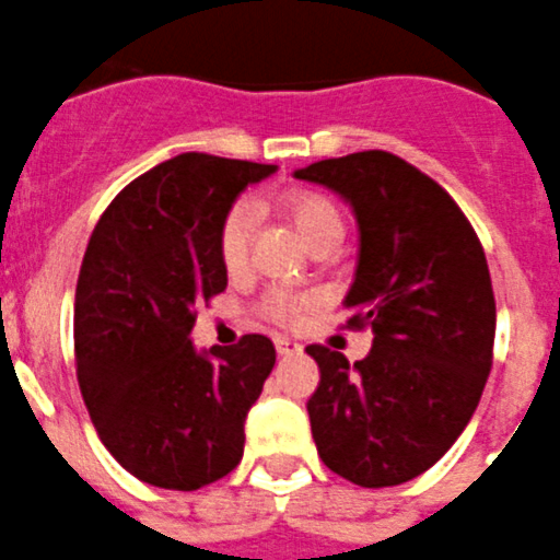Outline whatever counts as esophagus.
<instances>
[{
  "mask_svg": "<svg viewBox=\"0 0 560 560\" xmlns=\"http://www.w3.org/2000/svg\"><path fill=\"white\" fill-rule=\"evenodd\" d=\"M276 351H279V357H299L301 351V342L290 340V337H276Z\"/></svg>",
  "mask_w": 560,
  "mask_h": 560,
  "instance_id": "obj_1",
  "label": "esophagus"
}]
</instances>
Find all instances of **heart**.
<instances>
[{
    "instance_id": "b5f03b06",
    "label": "heart",
    "mask_w": 560,
    "mask_h": 560,
    "mask_svg": "<svg viewBox=\"0 0 560 560\" xmlns=\"http://www.w3.org/2000/svg\"><path fill=\"white\" fill-rule=\"evenodd\" d=\"M281 209H284L287 218L295 223V229L304 234V240L310 243L312 250H320L326 245H340L342 240V214L335 203H331L326 195L317 192H290L281 200ZM256 214L254 206L248 200H240L229 209V214L223 218L218 236L220 259H223L225 270L236 273L248 265L250 254V236H254ZM306 304L304 295H292V292H270L265 299V312H268L273 320H290L301 306Z\"/></svg>"
}]
</instances>
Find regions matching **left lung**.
<instances>
[{
	"mask_svg": "<svg viewBox=\"0 0 560 560\" xmlns=\"http://www.w3.org/2000/svg\"><path fill=\"white\" fill-rule=\"evenodd\" d=\"M295 178L340 195L360 225L349 326L374 346L349 365L306 346L320 385L306 401L317 455L362 488L401 486L435 466L480 405L497 304L466 214L421 170L385 150L315 161Z\"/></svg>",
	"mask_w": 560,
	"mask_h": 560,
	"instance_id": "1",
	"label": "left lung"
}]
</instances>
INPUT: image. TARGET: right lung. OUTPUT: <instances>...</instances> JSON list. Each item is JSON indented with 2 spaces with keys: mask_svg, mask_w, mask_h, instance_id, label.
Masks as SVG:
<instances>
[{
  "mask_svg": "<svg viewBox=\"0 0 560 560\" xmlns=\"http://www.w3.org/2000/svg\"><path fill=\"white\" fill-rule=\"evenodd\" d=\"M276 164L180 153L139 175L94 229L74 292L78 382L105 450L142 482L198 491L234 471L245 416L276 365L245 335L198 351L195 304L229 284L218 236Z\"/></svg>",
  "mask_w": 560,
  "mask_h": 560,
  "instance_id": "1",
  "label": "right lung"
}]
</instances>
